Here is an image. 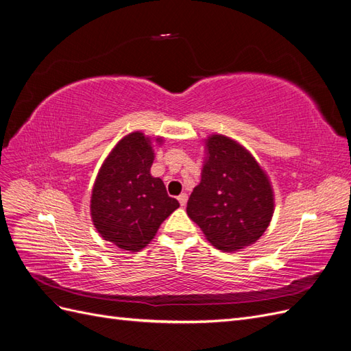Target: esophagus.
Instances as JSON below:
<instances>
[{
    "label": "esophagus",
    "instance_id": "34e87169",
    "mask_svg": "<svg viewBox=\"0 0 351 351\" xmlns=\"http://www.w3.org/2000/svg\"><path fill=\"white\" fill-rule=\"evenodd\" d=\"M177 199H178V202H180V205L186 206V204H187V195H186V193H182Z\"/></svg>",
    "mask_w": 351,
    "mask_h": 351
}]
</instances>
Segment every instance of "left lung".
I'll return each mask as SVG.
<instances>
[{"label": "left lung", "instance_id": "obj_1", "mask_svg": "<svg viewBox=\"0 0 351 351\" xmlns=\"http://www.w3.org/2000/svg\"><path fill=\"white\" fill-rule=\"evenodd\" d=\"M206 151L187 215L217 249L234 252L256 241L268 228L274 214L272 189L254 158L230 137L210 136Z\"/></svg>", "mask_w": 351, "mask_h": 351}]
</instances>
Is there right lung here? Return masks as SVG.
Here are the masks:
<instances>
[{"instance_id":"obj_1","label":"right lung","mask_w":351,"mask_h":351,"mask_svg":"<svg viewBox=\"0 0 351 351\" xmlns=\"http://www.w3.org/2000/svg\"><path fill=\"white\" fill-rule=\"evenodd\" d=\"M152 162L151 141L134 132L117 143L95 182L93 226L120 249H143L180 206L177 199L168 196L162 180L151 176Z\"/></svg>"}]
</instances>
